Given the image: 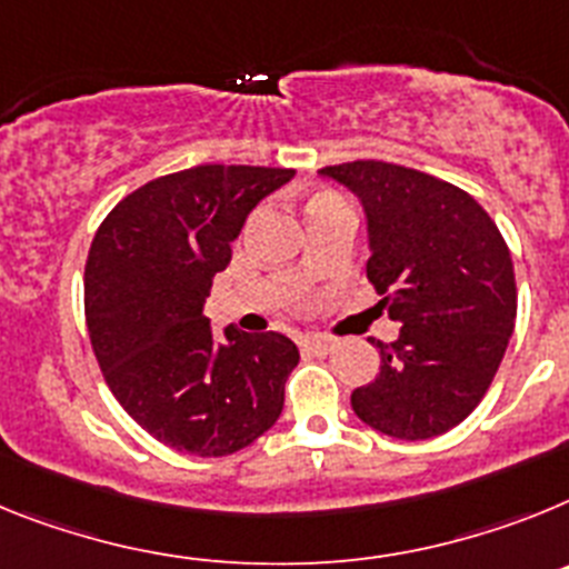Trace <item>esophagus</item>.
I'll return each mask as SVG.
<instances>
[{
	"mask_svg": "<svg viewBox=\"0 0 569 569\" xmlns=\"http://www.w3.org/2000/svg\"><path fill=\"white\" fill-rule=\"evenodd\" d=\"M300 346H303L306 352H315V355H329L338 346V340L329 338V335H306L303 340H300Z\"/></svg>",
	"mask_w": 569,
	"mask_h": 569,
	"instance_id": "34e87169",
	"label": "esophagus"
}]
</instances>
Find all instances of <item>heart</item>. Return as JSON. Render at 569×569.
Instances as JSON below:
<instances>
[{"label": "heart", "instance_id": "1", "mask_svg": "<svg viewBox=\"0 0 569 569\" xmlns=\"http://www.w3.org/2000/svg\"><path fill=\"white\" fill-rule=\"evenodd\" d=\"M320 200H338V197H332V194H320V197H315L312 202H320Z\"/></svg>", "mask_w": 569, "mask_h": 569}]
</instances>
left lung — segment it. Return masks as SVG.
<instances>
[{
    "label": "left lung",
    "instance_id": "8db88e82",
    "mask_svg": "<svg viewBox=\"0 0 569 569\" xmlns=\"http://www.w3.org/2000/svg\"><path fill=\"white\" fill-rule=\"evenodd\" d=\"M367 217V278L401 323L380 375L352 392L360 421L401 441L458 427L490 389L516 329L512 257L467 191L380 160L320 168Z\"/></svg>",
    "mask_w": 569,
    "mask_h": 569
}]
</instances>
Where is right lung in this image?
Here are the masks:
<instances>
[{
	"mask_svg": "<svg viewBox=\"0 0 569 569\" xmlns=\"http://www.w3.org/2000/svg\"><path fill=\"white\" fill-rule=\"evenodd\" d=\"M291 168L197 166L146 182L106 217L86 263V320L113 398L157 441L200 458L249 447L283 412L300 352L226 326L206 298L257 202Z\"/></svg>",
	"mask_w": 569,
	"mask_h": 569,
	"instance_id": "add662e5",
	"label": "right lung"
}]
</instances>
